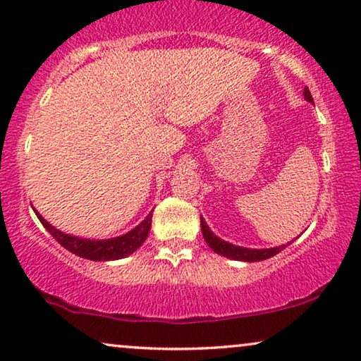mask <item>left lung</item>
<instances>
[{
	"mask_svg": "<svg viewBox=\"0 0 361 361\" xmlns=\"http://www.w3.org/2000/svg\"><path fill=\"white\" fill-rule=\"evenodd\" d=\"M304 97H305V100H307V102L314 103L312 95H310L307 87L304 88ZM200 226H202V235H204L207 245H209L210 248L215 251V253H219L221 256H226V258L236 259V261H248V263H253V261H263V259L271 258V256L278 255L279 251H283L286 248V245L276 246V248H266V250L241 248V246H235V245L226 243V241L220 240L219 236H215L214 233H212L210 228L207 226L205 220L202 219V216H200Z\"/></svg>",
	"mask_w": 361,
	"mask_h": 361,
	"instance_id": "1",
	"label": "left lung"
}]
</instances>
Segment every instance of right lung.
Returning a JSON list of instances; mask_svg holds the SVG:
<instances>
[{
  "mask_svg": "<svg viewBox=\"0 0 361 361\" xmlns=\"http://www.w3.org/2000/svg\"><path fill=\"white\" fill-rule=\"evenodd\" d=\"M36 215L37 219L41 220L44 228H46L49 233H51L54 238L63 246V248L68 250L73 255L80 256V258L92 259V261L120 259V258H125L128 255H131L133 251H136L142 243H145V240L147 238V233H149L151 230V219H152V214H149L140 225L136 226L135 230H131L130 233L126 235L116 236V238L83 240V238H77V236L62 233V231L54 228L51 224H47V221L44 220L37 212Z\"/></svg>",
  "mask_w": 361,
  "mask_h": 361,
  "instance_id": "right-lung-1",
  "label": "right lung"
}]
</instances>
